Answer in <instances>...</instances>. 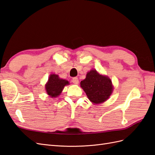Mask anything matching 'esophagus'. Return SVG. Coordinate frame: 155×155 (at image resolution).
<instances>
[{
  "mask_svg": "<svg viewBox=\"0 0 155 155\" xmlns=\"http://www.w3.org/2000/svg\"><path fill=\"white\" fill-rule=\"evenodd\" d=\"M72 83H74V84H78L79 83V79H78V78H76V77H75V78H74L73 79H72Z\"/></svg>",
  "mask_w": 155,
  "mask_h": 155,
  "instance_id": "1",
  "label": "esophagus"
}]
</instances>
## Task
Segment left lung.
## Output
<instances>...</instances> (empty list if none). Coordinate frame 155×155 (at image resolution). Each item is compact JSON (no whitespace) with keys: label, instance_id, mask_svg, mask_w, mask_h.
<instances>
[{"label":"left lung","instance_id":"8db88e82","mask_svg":"<svg viewBox=\"0 0 155 155\" xmlns=\"http://www.w3.org/2000/svg\"><path fill=\"white\" fill-rule=\"evenodd\" d=\"M80 86L94 104H100L109 99L113 91L110 79L92 69L88 72L86 78L80 83Z\"/></svg>","mask_w":155,"mask_h":155}]
</instances>
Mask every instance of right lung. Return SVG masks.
<instances>
[{"mask_svg": "<svg viewBox=\"0 0 155 155\" xmlns=\"http://www.w3.org/2000/svg\"><path fill=\"white\" fill-rule=\"evenodd\" d=\"M69 84V82L66 79H61L58 75L51 74L50 75L47 83H46L45 89L47 94L54 98L59 96L64 87Z\"/></svg>", "mask_w": 155, "mask_h": 155, "instance_id": "right-lung-1", "label": "right lung"}]
</instances>
